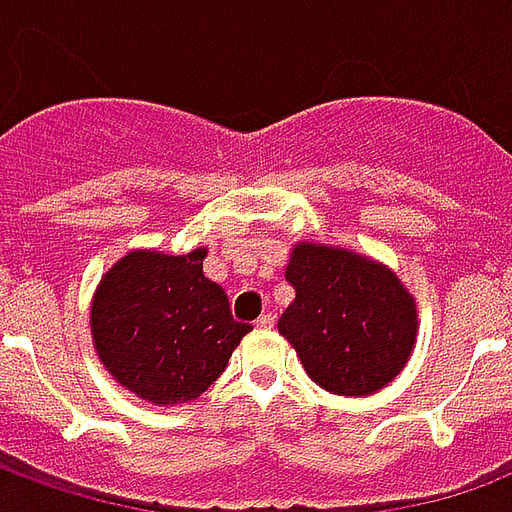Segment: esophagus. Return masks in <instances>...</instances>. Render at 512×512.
<instances>
[{
    "label": "esophagus",
    "instance_id": "obj_1",
    "mask_svg": "<svg viewBox=\"0 0 512 512\" xmlns=\"http://www.w3.org/2000/svg\"><path fill=\"white\" fill-rule=\"evenodd\" d=\"M257 326H260V329H271V326H274V315H271V312H263V315L257 318Z\"/></svg>",
    "mask_w": 512,
    "mask_h": 512
}]
</instances>
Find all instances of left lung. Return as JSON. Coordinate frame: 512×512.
Wrapping results in <instances>:
<instances>
[{
    "label": "left lung",
    "mask_w": 512,
    "mask_h": 512,
    "mask_svg": "<svg viewBox=\"0 0 512 512\" xmlns=\"http://www.w3.org/2000/svg\"><path fill=\"white\" fill-rule=\"evenodd\" d=\"M285 279L296 299L277 329L315 384L365 397L400 376L417 345V301L397 274L343 246L299 241Z\"/></svg>",
    "instance_id": "left-lung-1"
}]
</instances>
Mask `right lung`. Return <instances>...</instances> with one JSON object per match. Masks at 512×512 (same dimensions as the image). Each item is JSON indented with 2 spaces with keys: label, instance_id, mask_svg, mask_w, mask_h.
Returning <instances> with one entry per match:
<instances>
[{
  "label": "right lung",
  "instance_id": "add662e5",
  "mask_svg": "<svg viewBox=\"0 0 512 512\" xmlns=\"http://www.w3.org/2000/svg\"><path fill=\"white\" fill-rule=\"evenodd\" d=\"M189 255L134 249L106 271L90 307L95 354L109 376L153 406H180L222 376L249 323L233 321L222 285Z\"/></svg>",
  "mask_w": 512,
  "mask_h": 512
}]
</instances>
